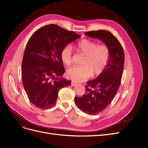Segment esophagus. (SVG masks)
<instances>
[{
    "label": "esophagus",
    "instance_id": "34e87169",
    "mask_svg": "<svg viewBox=\"0 0 148 148\" xmlns=\"http://www.w3.org/2000/svg\"><path fill=\"white\" fill-rule=\"evenodd\" d=\"M78 83H76V82H71V85L72 86H75V85H77Z\"/></svg>",
    "mask_w": 148,
    "mask_h": 148
}]
</instances>
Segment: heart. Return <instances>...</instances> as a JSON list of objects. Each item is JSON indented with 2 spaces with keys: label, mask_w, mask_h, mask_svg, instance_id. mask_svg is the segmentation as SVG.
<instances>
[{
  "label": "heart",
  "mask_w": 148,
  "mask_h": 148,
  "mask_svg": "<svg viewBox=\"0 0 148 148\" xmlns=\"http://www.w3.org/2000/svg\"><path fill=\"white\" fill-rule=\"evenodd\" d=\"M77 50L84 55L82 66H74L67 70L69 77L75 82H83L92 75H99L104 70L109 59V48L104 44H97L88 39H83L76 44ZM61 59L66 65L72 62V49L70 46L64 47Z\"/></svg>",
  "instance_id": "heart-1"
}]
</instances>
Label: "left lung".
Segmentation results:
<instances>
[{
	"instance_id": "1",
	"label": "left lung",
	"mask_w": 148,
	"mask_h": 148,
	"mask_svg": "<svg viewBox=\"0 0 148 148\" xmlns=\"http://www.w3.org/2000/svg\"><path fill=\"white\" fill-rule=\"evenodd\" d=\"M85 34L101 40L109 50V61L104 70L96 78L87 82L86 92L82 97H75L79 109L94 115L104 110L117 94L123 75L125 54L119 40L109 31H91Z\"/></svg>"
}]
</instances>
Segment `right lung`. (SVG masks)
I'll return each instance as SVG.
<instances>
[{
  "mask_svg": "<svg viewBox=\"0 0 148 148\" xmlns=\"http://www.w3.org/2000/svg\"><path fill=\"white\" fill-rule=\"evenodd\" d=\"M81 36L57 25L42 26L31 35L21 64V78L30 102L41 109L56 104L60 89L71 84L62 78L65 69L61 52Z\"/></svg>",
  "mask_w": 148,
  "mask_h": 148,
  "instance_id": "right-lung-1",
  "label": "right lung"
}]
</instances>
